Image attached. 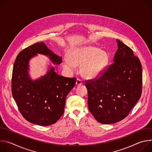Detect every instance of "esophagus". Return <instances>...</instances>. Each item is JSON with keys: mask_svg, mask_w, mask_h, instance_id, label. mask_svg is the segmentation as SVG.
Returning <instances> with one entry per match:
<instances>
[{"mask_svg": "<svg viewBox=\"0 0 152 152\" xmlns=\"http://www.w3.org/2000/svg\"><path fill=\"white\" fill-rule=\"evenodd\" d=\"M76 85H77V86H80V85H81L82 84V80H80L79 79H76Z\"/></svg>", "mask_w": 152, "mask_h": 152, "instance_id": "obj_1", "label": "esophagus"}]
</instances>
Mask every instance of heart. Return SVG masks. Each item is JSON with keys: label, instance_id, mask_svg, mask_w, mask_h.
<instances>
[{"label": "heart", "instance_id": "b5f03b06", "mask_svg": "<svg viewBox=\"0 0 152 152\" xmlns=\"http://www.w3.org/2000/svg\"><path fill=\"white\" fill-rule=\"evenodd\" d=\"M69 59L63 62V67L73 70L76 66H81L82 75L87 79L99 77L103 74L109 62L107 54L99 48L86 46L72 49L69 52Z\"/></svg>", "mask_w": 152, "mask_h": 152}]
</instances>
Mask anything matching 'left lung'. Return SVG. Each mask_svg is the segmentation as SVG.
<instances>
[{
  "instance_id": "obj_1",
  "label": "left lung",
  "mask_w": 152,
  "mask_h": 152,
  "mask_svg": "<svg viewBox=\"0 0 152 152\" xmlns=\"http://www.w3.org/2000/svg\"><path fill=\"white\" fill-rule=\"evenodd\" d=\"M114 64L95 81L85 83L90 112L99 123L118 122L127 117L140 99L142 67L132 49L116 39Z\"/></svg>"
}]
</instances>
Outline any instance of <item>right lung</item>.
Returning a JSON list of instances; mask_svg holds the SVG:
<instances>
[{
	"instance_id": "1",
	"label": "right lung",
	"mask_w": 152,
	"mask_h": 152,
	"mask_svg": "<svg viewBox=\"0 0 152 152\" xmlns=\"http://www.w3.org/2000/svg\"><path fill=\"white\" fill-rule=\"evenodd\" d=\"M43 55L53 65H59L62 57L49 49L44 42H37L19 53L12 75V94L20 113L29 122L39 126L55 123L62 115L67 94L76 78L59 75L58 67L49 65L46 73L35 79L29 74L30 60Z\"/></svg>"
}]
</instances>
